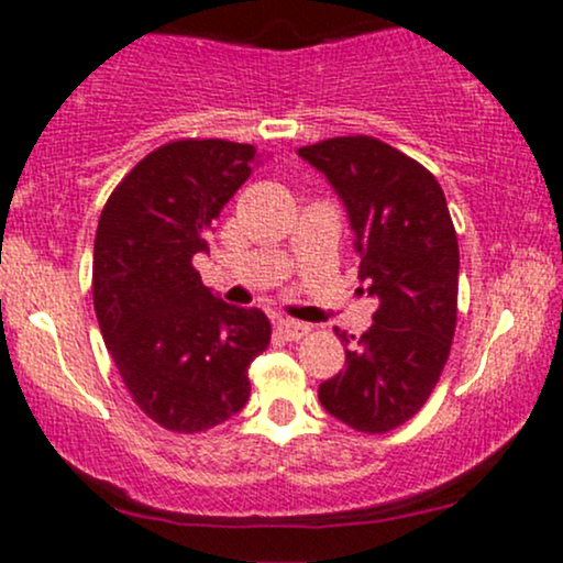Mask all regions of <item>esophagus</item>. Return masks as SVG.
Listing matches in <instances>:
<instances>
[{"label":"esophagus","mask_w":563,"mask_h":563,"mask_svg":"<svg viewBox=\"0 0 563 563\" xmlns=\"http://www.w3.org/2000/svg\"><path fill=\"white\" fill-rule=\"evenodd\" d=\"M276 329H279V334L284 340H300V336H306L310 332L308 323H300L295 319H279L276 321Z\"/></svg>","instance_id":"34e87169"}]
</instances>
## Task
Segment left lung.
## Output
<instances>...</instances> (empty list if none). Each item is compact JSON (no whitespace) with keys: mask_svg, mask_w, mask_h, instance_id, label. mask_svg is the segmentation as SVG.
Returning a JSON list of instances; mask_svg holds the SVG:
<instances>
[{"mask_svg":"<svg viewBox=\"0 0 563 563\" xmlns=\"http://www.w3.org/2000/svg\"><path fill=\"white\" fill-rule=\"evenodd\" d=\"M297 155L345 205L358 276L379 300L358 347L345 350V372L321 382L319 400L358 432H389L424 406L451 355L459 240L445 195L424 165L374 136L327 139Z\"/></svg>","mask_w":563,"mask_h":563,"instance_id":"left-lung-1","label":"left lung"}]
</instances>
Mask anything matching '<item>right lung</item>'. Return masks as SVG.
Here are the masks:
<instances>
[{
	"instance_id": "add662e5",
	"label": "right lung",
	"mask_w": 563,
	"mask_h": 563,
	"mask_svg": "<svg viewBox=\"0 0 563 563\" xmlns=\"http://www.w3.org/2000/svg\"><path fill=\"white\" fill-rule=\"evenodd\" d=\"M257 161L253 144L168 142L125 174L99 216V332L131 398L170 432H205L240 413L250 363L271 342L263 310L218 300L191 266Z\"/></svg>"
}]
</instances>
